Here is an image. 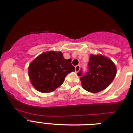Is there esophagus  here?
<instances>
[{"instance_id":"obj_1","label":"esophagus","mask_w":133,"mask_h":133,"mask_svg":"<svg viewBox=\"0 0 133 133\" xmlns=\"http://www.w3.org/2000/svg\"><path fill=\"white\" fill-rule=\"evenodd\" d=\"M80 68H81V66H80V65H77L75 66V72H78V71L80 70Z\"/></svg>"}]
</instances>
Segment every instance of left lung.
<instances>
[{
  "label": "left lung",
  "mask_w": 133,
  "mask_h": 133,
  "mask_svg": "<svg viewBox=\"0 0 133 133\" xmlns=\"http://www.w3.org/2000/svg\"><path fill=\"white\" fill-rule=\"evenodd\" d=\"M88 64V71L86 74L82 75V71L77 73L81 77L82 88L91 93H97L106 89L116 75L114 63L103 55H91Z\"/></svg>",
  "instance_id": "left-lung-1"
}]
</instances>
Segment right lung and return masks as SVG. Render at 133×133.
<instances>
[{
    "instance_id": "1",
    "label": "right lung",
    "mask_w": 133,
    "mask_h": 133,
    "mask_svg": "<svg viewBox=\"0 0 133 133\" xmlns=\"http://www.w3.org/2000/svg\"><path fill=\"white\" fill-rule=\"evenodd\" d=\"M75 71L71 59L66 60L60 51H49L39 55L28 66L32 86L38 91L49 93L64 82L68 73Z\"/></svg>"
}]
</instances>
